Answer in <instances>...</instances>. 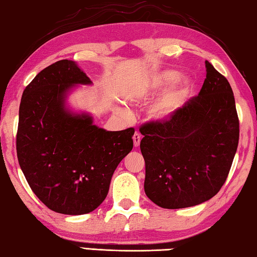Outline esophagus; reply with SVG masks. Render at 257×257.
<instances>
[{
    "mask_svg": "<svg viewBox=\"0 0 257 257\" xmlns=\"http://www.w3.org/2000/svg\"><path fill=\"white\" fill-rule=\"evenodd\" d=\"M133 140H134V145H135V148H137V146H140V144H141V140H142V136H141V134L136 133L135 135H134Z\"/></svg>",
    "mask_w": 257,
    "mask_h": 257,
    "instance_id": "34e87169",
    "label": "esophagus"
}]
</instances>
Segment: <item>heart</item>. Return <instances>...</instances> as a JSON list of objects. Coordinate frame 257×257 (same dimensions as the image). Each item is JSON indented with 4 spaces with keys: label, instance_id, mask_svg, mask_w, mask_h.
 <instances>
[{
    "label": "heart",
    "instance_id": "b5f03b06",
    "mask_svg": "<svg viewBox=\"0 0 257 257\" xmlns=\"http://www.w3.org/2000/svg\"><path fill=\"white\" fill-rule=\"evenodd\" d=\"M180 72L177 71H162L157 74H153L150 79L146 81V83L143 85V89L137 96V99H149L151 97L157 95L158 92L164 90L165 88L168 87L172 83H174L176 80L178 82L175 84L174 87L168 90V92L159 99L156 104L153 105L150 109V116L153 119L161 120L166 119L172 115L176 109L181 106L187 97H190L194 89L193 81L189 77L184 79L180 78ZM121 114H127L128 111L125 108L117 109Z\"/></svg>",
    "mask_w": 257,
    "mask_h": 257
}]
</instances>
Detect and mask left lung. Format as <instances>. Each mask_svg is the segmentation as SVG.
Returning a JSON list of instances; mask_svg holds the SVG:
<instances>
[{"instance_id":"left-lung-1","label":"left lung","mask_w":257,"mask_h":257,"mask_svg":"<svg viewBox=\"0 0 257 257\" xmlns=\"http://www.w3.org/2000/svg\"><path fill=\"white\" fill-rule=\"evenodd\" d=\"M198 96L168 120L140 128L145 160L144 190L167 209L200 205L216 194L229 175L239 142V119L229 81L206 60Z\"/></svg>"}]
</instances>
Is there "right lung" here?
Listing matches in <instances>:
<instances>
[{
    "label": "right lung",
    "instance_id": "right-lung-1",
    "mask_svg": "<svg viewBox=\"0 0 257 257\" xmlns=\"http://www.w3.org/2000/svg\"><path fill=\"white\" fill-rule=\"evenodd\" d=\"M91 81L72 60L41 71L19 106L17 157L31 189L49 209L65 215L95 210L105 200L114 170L133 150L134 128L107 132L87 113L65 106L76 84Z\"/></svg>",
    "mask_w": 257,
    "mask_h": 257
}]
</instances>
